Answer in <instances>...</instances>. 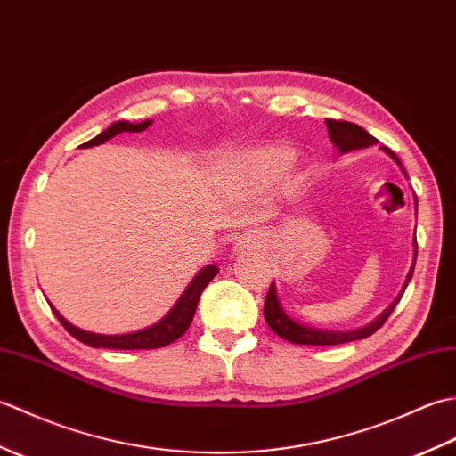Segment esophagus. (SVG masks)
<instances>
[{
  "label": "esophagus",
  "instance_id": "obj_1",
  "mask_svg": "<svg viewBox=\"0 0 456 456\" xmlns=\"http://www.w3.org/2000/svg\"><path fill=\"white\" fill-rule=\"evenodd\" d=\"M255 247H256V235L245 233V235H240L239 243L235 247V253H247V250H253Z\"/></svg>",
  "mask_w": 456,
  "mask_h": 456
}]
</instances>
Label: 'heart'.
<instances>
[{
	"mask_svg": "<svg viewBox=\"0 0 456 456\" xmlns=\"http://www.w3.org/2000/svg\"><path fill=\"white\" fill-rule=\"evenodd\" d=\"M292 160V151L284 147H265L240 154L237 159V170L248 188L263 190L273 186L289 168Z\"/></svg>",
	"mask_w": 456,
	"mask_h": 456,
	"instance_id": "1",
	"label": "heart"
}]
</instances>
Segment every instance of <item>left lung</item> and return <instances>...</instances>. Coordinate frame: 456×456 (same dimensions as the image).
I'll return each mask as SVG.
<instances>
[{
    "instance_id": "8db88e82",
    "label": "left lung",
    "mask_w": 456,
    "mask_h": 456,
    "mask_svg": "<svg viewBox=\"0 0 456 456\" xmlns=\"http://www.w3.org/2000/svg\"><path fill=\"white\" fill-rule=\"evenodd\" d=\"M327 123V133H329V139H331V142L337 147L338 152H351L354 149H366L370 147V144L376 142V139L372 137L370 133H366L362 127H358V125L354 123H348V121H337V119H325ZM384 152H388L390 157L400 164L402 162L400 159L395 157V154L388 149V147H382ZM403 170V168H402ZM405 174V170H403ZM415 206H418V198H415ZM415 245V253H413V266L410 270L408 278H405V284L402 288V294L394 299V302L384 309L380 317H376L374 322L370 325H366L362 329H356V331H322V329H315V327H307V325H302L294 322L292 317H289L282 305H280L278 302V294H276V286L274 282L270 284L268 288V294H266V299H265V319L268 327L273 329V331L278 335L286 338V341L289 343H296V345H341V343H351V341H356V338H366L370 337L372 333H376L378 329H380L386 319H388L392 315V312L395 309V305L400 304V299L405 292V288H408L410 280L413 276V268H415V258H418V243Z\"/></svg>"
}]
</instances>
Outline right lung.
<instances>
[{
	"instance_id": "obj_1",
	"label": "right lung",
	"mask_w": 456,
	"mask_h": 456,
	"mask_svg": "<svg viewBox=\"0 0 456 456\" xmlns=\"http://www.w3.org/2000/svg\"><path fill=\"white\" fill-rule=\"evenodd\" d=\"M152 121H142V123H127V121H118L113 123L111 127L100 133L98 137H94L92 141L84 142L82 147H95V144H102L105 141L113 139L115 134H119L123 131L129 133H139L149 127ZM219 273V268L216 265H209L206 268H201L198 276L191 280L190 286L183 289V294L176 302L170 312L164 315L157 325H152L149 329H142V331L137 333H127V335H100V333H90L84 331V329L74 327L70 322L56 312L53 307V314L56 315L58 322L62 323V327L70 333L74 338H78L80 343L94 346V348H123V351H134V348H159V346H167L170 343L176 341L183 333L188 331V327L191 325L193 314H196V307L200 302V296L216 274Z\"/></svg>"
}]
</instances>
